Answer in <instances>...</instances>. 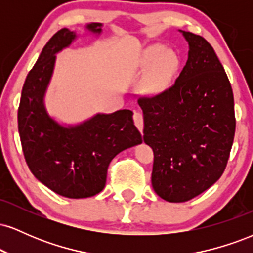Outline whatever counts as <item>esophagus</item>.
Listing matches in <instances>:
<instances>
[{
  "label": "esophagus",
  "mask_w": 253,
  "mask_h": 253,
  "mask_svg": "<svg viewBox=\"0 0 253 253\" xmlns=\"http://www.w3.org/2000/svg\"><path fill=\"white\" fill-rule=\"evenodd\" d=\"M133 120H134V124L136 126V128L141 132L143 134V128H144V119H143V114L140 112H135L133 114Z\"/></svg>",
  "instance_id": "obj_1"
}]
</instances>
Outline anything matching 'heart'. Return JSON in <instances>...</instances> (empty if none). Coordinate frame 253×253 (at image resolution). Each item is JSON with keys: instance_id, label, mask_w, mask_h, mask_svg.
Listing matches in <instances>:
<instances>
[{"instance_id": "1", "label": "heart", "mask_w": 253, "mask_h": 253, "mask_svg": "<svg viewBox=\"0 0 253 253\" xmlns=\"http://www.w3.org/2000/svg\"><path fill=\"white\" fill-rule=\"evenodd\" d=\"M155 72H153V82L162 83L176 69L177 57L171 51H164L162 46H152L145 53V63L152 64L156 62Z\"/></svg>"}]
</instances>
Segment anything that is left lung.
<instances>
[{
  "instance_id": "left-lung-1",
  "label": "left lung",
  "mask_w": 253,
  "mask_h": 253,
  "mask_svg": "<svg viewBox=\"0 0 253 253\" xmlns=\"http://www.w3.org/2000/svg\"><path fill=\"white\" fill-rule=\"evenodd\" d=\"M179 32L189 52L178 78L138 100L155 155L152 187L169 202L189 201L221 177L236 132L233 91L216 53L205 38Z\"/></svg>"
}]
</instances>
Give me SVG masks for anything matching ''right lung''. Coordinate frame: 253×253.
<instances>
[{
	"mask_svg": "<svg viewBox=\"0 0 253 253\" xmlns=\"http://www.w3.org/2000/svg\"><path fill=\"white\" fill-rule=\"evenodd\" d=\"M102 24L85 28L95 34ZM76 39L68 28L48 40L28 72L21 92L17 125L24 156L38 181L58 195L84 199L102 191L109 163L121 151L141 144L133 112L98 114L75 126H63L48 115L43 96L53 74L56 54Z\"/></svg>",
	"mask_w": 253,
	"mask_h": 253,
	"instance_id": "right-lung-1",
	"label": "right lung"
}]
</instances>
